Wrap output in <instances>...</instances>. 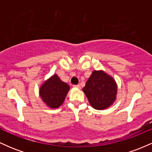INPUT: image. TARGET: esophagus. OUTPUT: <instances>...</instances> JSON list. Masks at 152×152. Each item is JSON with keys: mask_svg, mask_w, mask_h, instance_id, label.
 <instances>
[{"mask_svg": "<svg viewBox=\"0 0 152 152\" xmlns=\"http://www.w3.org/2000/svg\"><path fill=\"white\" fill-rule=\"evenodd\" d=\"M74 88H80V85H74Z\"/></svg>", "mask_w": 152, "mask_h": 152, "instance_id": "esophagus-1", "label": "esophagus"}]
</instances>
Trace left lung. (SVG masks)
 <instances>
[{"mask_svg": "<svg viewBox=\"0 0 152 152\" xmlns=\"http://www.w3.org/2000/svg\"><path fill=\"white\" fill-rule=\"evenodd\" d=\"M82 90L94 109L104 110L116 101L118 88L112 76L102 70H95Z\"/></svg>", "mask_w": 152, "mask_h": 152, "instance_id": "obj_1", "label": "left lung"}]
</instances>
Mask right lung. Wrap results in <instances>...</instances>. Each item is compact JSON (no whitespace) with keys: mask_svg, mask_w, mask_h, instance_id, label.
<instances>
[{"mask_svg":"<svg viewBox=\"0 0 152 152\" xmlns=\"http://www.w3.org/2000/svg\"><path fill=\"white\" fill-rule=\"evenodd\" d=\"M69 89V84L62 81L58 75L53 74L40 87L39 95L47 106L57 109L63 104Z\"/></svg>","mask_w":152,"mask_h":152,"instance_id":"1","label":"right lung"}]
</instances>
